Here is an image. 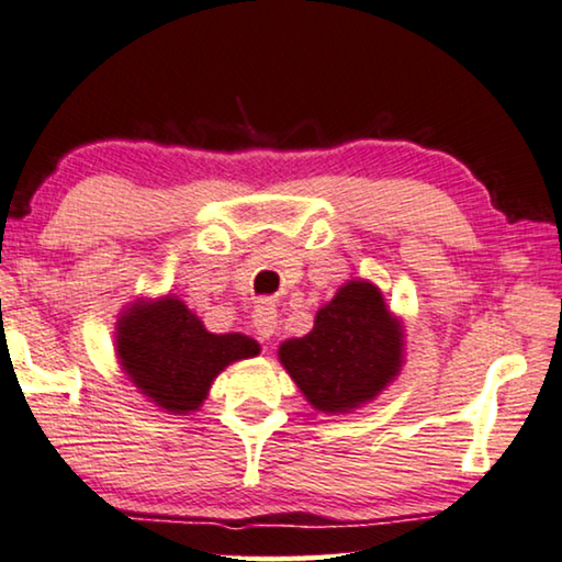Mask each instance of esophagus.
Segmentation results:
<instances>
[{
    "instance_id": "1",
    "label": "esophagus",
    "mask_w": 562,
    "mask_h": 562,
    "mask_svg": "<svg viewBox=\"0 0 562 562\" xmlns=\"http://www.w3.org/2000/svg\"><path fill=\"white\" fill-rule=\"evenodd\" d=\"M251 326H255V334L262 338V341H270L274 328H278V307L270 300H262L251 313Z\"/></svg>"
}]
</instances>
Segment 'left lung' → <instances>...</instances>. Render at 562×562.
<instances>
[{"mask_svg": "<svg viewBox=\"0 0 562 562\" xmlns=\"http://www.w3.org/2000/svg\"><path fill=\"white\" fill-rule=\"evenodd\" d=\"M278 357L318 413L346 415L397 379L405 326L374 282L349 280L318 307L311 334L282 341Z\"/></svg>", "mask_w": 562, "mask_h": 562, "instance_id": "obj_1", "label": "left lung"}]
</instances>
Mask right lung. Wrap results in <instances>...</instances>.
<instances>
[{
	"instance_id": "add662e5",
	"label": "right lung",
	"mask_w": 562,
	"mask_h": 562,
	"mask_svg": "<svg viewBox=\"0 0 562 562\" xmlns=\"http://www.w3.org/2000/svg\"><path fill=\"white\" fill-rule=\"evenodd\" d=\"M114 338L126 379L168 415L195 413L228 363L259 353L255 338L211 334L178 295L134 300L120 313Z\"/></svg>"
}]
</instances>
